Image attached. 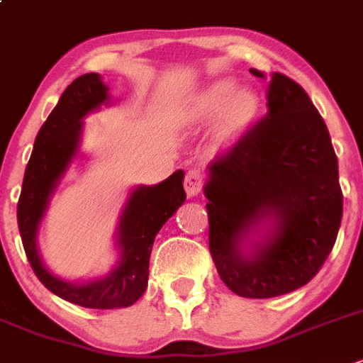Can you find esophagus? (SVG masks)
Here are the masks:
<instances>
[{"label":"esophagus","instance_id":"obj_1","mask_svg":"<svg viewBox=\"0 0 363 363\" xmlns=\"http://www.w3.org/2000/svg\"><path fill=\"white\" fill-rule=\"evenodd\" d=\"M184 187L187 191L189 196H198L203 189V174L198 171V169H191V171L185 174Z\"/></svg>","mask_w":363,"mask_h":363}]
</instances>
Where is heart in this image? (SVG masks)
Instances as JSON below:
<instances>
[{"label": "heart", "mask_w": 363, "mask_h": 363, "mask_svg": "<svg viewBox=\"0 0 363 363\" xmlns=\"http://www.w3.org/2000/svg\"><path fill=\"white\" fill-rule=\"evenodd\" d=\"M219 111V133L228 136L245 128L254 118L257 111V97L247 88L235 89L232 81H218L205 88L191 102L187 118L191 124H201L211 121Z\"/></svg>", "instance_id": "obj_1"}]
</instances>
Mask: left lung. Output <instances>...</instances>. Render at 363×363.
I'll use <instances>...</instances> for the list:
<instances>
[{
    "label": "left lung",
    "mask_w": 363,
    "mask_h": 363,
    "mask_svg": "<svg viewBox=\"0 0 363 363\" xmlns=\"http://www.w3.org/2000/svg\"><path fill=\"white\" fill-rule=\"evenodd\" d=\"M250 72L264 79L259 69ZM266 97L268 113L207 165L203 189L218 274L247 298L277 297L308 284L342 221L338 160L320 113L282 73H272ZM266 222L269 230L252 242Z\"/></svg>",
    "instance_id": "left-lung-1"
}]
</instances>
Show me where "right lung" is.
<instances>
[{
    "instance_id": "1",
    "label": "right lung",
    "mask_w": 363,
    "mask_h": 363,
    "mask_svg": "<svg viewBox=\"0 0 363 363\" xmlns=\"http://www.w3.org/2000/svg\"><path fill=\"white\" fill-rule=\"evenodd\" d=\"M108 101V86L99 73L81 75L65 89L35 136L18 201L19 234L34 274L52 294L91 310L128 308L144 295L156 234L187 198L184 171L172 172L158 185L136 187L129 194L116 228L121 259L115 268L106 277L86 284H73L50 274L38 250L39 225L50 198L77 155L82 118Z\"/></svg>"
}]
</instances>
